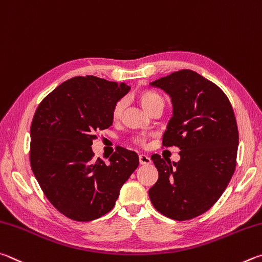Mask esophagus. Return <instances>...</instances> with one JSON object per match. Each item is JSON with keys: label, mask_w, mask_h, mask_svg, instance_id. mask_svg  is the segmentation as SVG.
<instances>
[{"label": "esophagus", "mask_w": 262, "mask_h": 262, "mask_svg": "<svg viewBox=\"0 0 262 262\" xmlns=\"http://www.w3.org/2000/svg\"><path fill=\"white\" fill-rule=\"evenodd\" d=\"M139 162H140V164H149L150 162H152V160H150V158L147 157V155L140 154L139 155Z\"/></svg>", "instance_id": "obj_1"}]
</instances>
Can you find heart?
<instances>
[{
  "label": "heart",
  "mask_w": 262,
  "mask_h": 262,
  "mask_svg": "<svg viewBox=\"0 0 262 262\" xmlns=\"http://www.w3.org/2000/svg\"><path fill=\"white\" fill-rule=\"evenodd\" d=\"M136 96H137V100L139 101V103L143 105L148 113L152 112V110L157 107H163L164 104L162 96L152 90H141L137 93ZM123 108H124L123 101H117V102L115 103L113 108V113H112L114 121H117V119L121 118ZM136 143L139 145H144L145 138H136Z\"/></svg>",
  "instance_id": "obj_1"
}]
</instances>
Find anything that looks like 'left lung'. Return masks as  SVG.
<instances>
[{
	"instance_id": "8db88e82",
	"label": "left lung",
	"mask_w": 262,
	"mask_h": 262,
	"mask_svg": "<svg viewBox=\"0 0 262 262\" xmlns=\"http://www.w3.org/2000/svg\"><path fill=\"white\" fill-rule=\"evenodd\" d=\"M150 85L170 95L173 115L162 146L180 147L181 160L150 157L159 180L149 199L164 216L186 221L207 212L235 172L239 139L235 113L226 93L195 71L183 69Z\"/></svg>"
}]
</instances>
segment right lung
<instances>
[{
	"instance_id": "add662e5",
	"label": "right lung",
	"mask_w": 262,
	"mask_h": 262,
	"mask_svg": "<svg viewBox=\"0 0 262 262\" xmlns=\"http://www.w3.org/2000/svg\"><path fill=\"white\" fill-rule=\"evenodd\" d=\"M130 91L122 82L73 77L41 101L31 124L30 162L41 190L64 216L79 222L113 209L119 190L139 164L117 147L109 163L94 159L96 132L113 125V108Z\"/></svg>"
}]
</instances>
